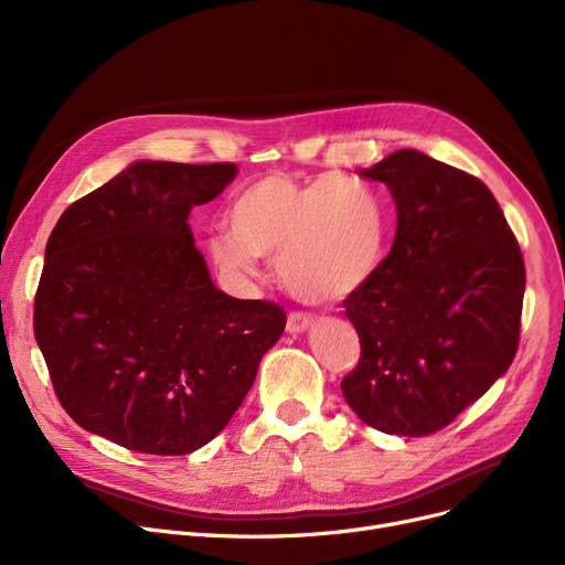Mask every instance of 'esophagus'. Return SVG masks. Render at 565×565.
<instances>
[{
    "label": "esophagus",
    "mask_w": 565,
    "mask_h": 565,
    "mask_svg": "<svg viewBox=\"0 0 565 565\" xmlns=\"http://www.w3.org/2000/svg\"><path fill=\"white\" fill-rule=\"evenodd\" d=\"M309 324H311V316L309 313H305V311H290L288 320H286V330L290 334H298V332L307 330Z\"/></svg>",
    "instance_id": "esophagus-1"
}]
</instances>
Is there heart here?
<instances>
[{"label":"heart","mask_w":565,"mask_h":565,"mask_svg":"<svg viewBox=\"0 0 565 565\" xmlns=\"http://www.w3.org/2000/svg\"><path fill=\"white\" fill-rule=\"evenodd\" d=\"M226 224L228 235L207 241L222 273L247 279L256 275V256L277 258L284 286L313 305L366 284L387 241L380 194L358 178L332 173L311 183L267 175L233 199Z\"/></svg>","instance_id":"b5f03b06"}]
</instances>
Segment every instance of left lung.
<instances>
[{"mask_svg":"<svg viewBox=\"0 0 565 565\" xmlns=\"http://www.w3.org/2000/svg\"><path fill=\"white\" fill-rule=\"evenodd\" d=\"M390 188L396 241L343 300L360 362L341 392L387 435L447 428L511 366L522 322L524 258L477 175L412 148L362 171Z\"/></svg>","mask_w":565,"mask_h":565,"instance_id":"8db88e82","label":"left lung"}]
</instances>
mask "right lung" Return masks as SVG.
I'll use <instances>...</instances> for the list:
<instances>
[{
	"label": "right lung",
	"mask_w": 565,
	"mask_h": 565,
	"mask_svg": "<svg viewBox=\"0 0 565 565\" xmlns=\"http://www.w3.org/2000/svg\"><path fill=\"white\" fill-rule=\"evenodd\" d=\"M233 162H135L71 203L45 245L34 334L73 422L185 456L243 405L286 328L281 305L215 288L190 228Z\"/></svg>",
	"instance_id": "1"
}]
</instances>
